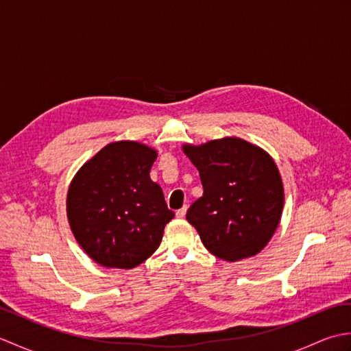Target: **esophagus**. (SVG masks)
Wrapping results in <instances>:
<instances>
[{
	"mask_svg": "<svg viewBox=\"0 0 351 351\" xmlns=\"http://www.w3.org/2000/svg\"><path fill=\"white\" fill-rule=\"evenodd\" d=\"M185 214H187V206H182L181 210L176 211V217H178V219H184Z\"/></svg>",
	"mask_w": 351,
	"mask_h": 351,
	"instance_id": "esophagus-1",
	"label": "esophagus"
}]
</instances>
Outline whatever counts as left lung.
<instances>
[{"label":"left lung","instance_id":"8db88e82","mask_svg":"<svg viewBox=\"0 0 351 351\" xmlns=\"http://www.w3.org/2000/svg\"><path fill=\"white\" fill-rule=\"evenodd\" d=\"M182 151L202 181L204 196L190 206L187 220L205 247L229 263L256 255L283 210V184L271 156L237 137L184 145Z\"/></svg>","mask_w":351,"mask_h":351}]
</instances>
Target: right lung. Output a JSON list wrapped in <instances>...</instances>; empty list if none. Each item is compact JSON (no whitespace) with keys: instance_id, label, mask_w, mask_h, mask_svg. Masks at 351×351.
<instances>
[{"instance_id":"obj_1","label":"right lung","mask_w":351,"mask_h":351,"mask_svg":"<svg viewBox=\"0 0 351 351\" xmlns=\"http://www.w3.org/2000/svg\"><path fill=\"white\" fill-rule=\"evenodd\" d=\"M156 151L137 141L110 143L84 162L69 185L73 237L95 263L130 270L158 249L175 217L149 171Z\"/></svg>"}]
</instances>
